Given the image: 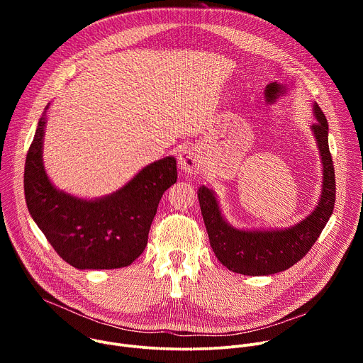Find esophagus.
Wrapping results in <instances>:
<instances>
[{
  "label": "esophagus",
  "mask_w": 363,
  "mask_h": 363,
  "mask_svg": "<svg viewBox=\"0 0 363 363\" xmlns=\"http://www.w3.org/2000/svg\"><path fill=\"white\" fill-rule=\"evenodd\" d=\"M178 164L182 172L196 174L201 169V157L194 147H184L178 155Z\"/></svg>",
  "instance_id": "34e87169"
}]
</instances>
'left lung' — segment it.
<instances>
[{
	"mask_svg": "<svg viewBox=\"0 0 363 363\" xmlns=\"http://www.w3.org/2000/svg\"><path fill=\"white\" fill-rule=\"evenodd\" d=\"M318 123L312 125L323 165L322 195L316 208L300 223L283 230H238L230 225L220 210L216 194L199 186L198 199L210 244L218 260L231 272L244 276H269L294 266L308 252L329 221L336 195V181L329 150V125L318 103Z\"/></svg>",
	"mask_w": 363,
	"mask_h": 363,
	"instance_id": "obj_1",
	"label": "left lung"
}]
</instances>
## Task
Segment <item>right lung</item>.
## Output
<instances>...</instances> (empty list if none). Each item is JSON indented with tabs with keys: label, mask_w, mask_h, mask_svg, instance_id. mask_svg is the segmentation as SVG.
I'll list each match as a JSON object with an SVG mask.
<instances>
[{
	"label": "right lung",
	"mask_w": 363,
	"mask_h": 363,
	"mask_svg": "<svg viewBox=\"0 0 363 363\" xmlns=\"http://www.w3.org/2000/svg\"><path fill=\"white\" fill-rule=\"evenodd\" d=\"M45 106L30 145L24 194L30 216L56 252L79 270L132 264L143 252L164 192L177 182V161L167 157L140 169L116 192L83 199L57 189L43 164Z\"/></svg>",
	"instance_id": "1"
}]
</instances>
